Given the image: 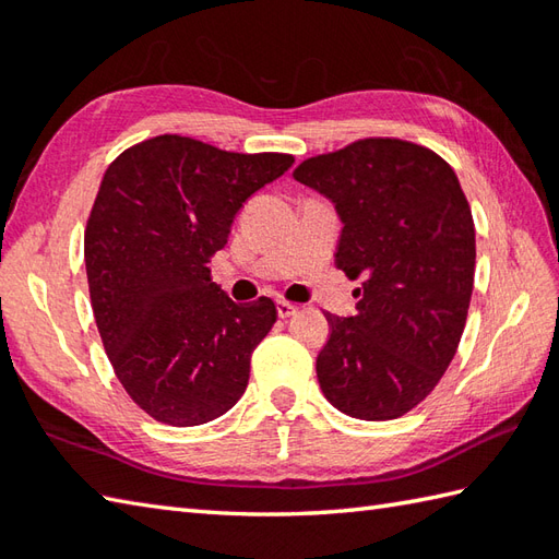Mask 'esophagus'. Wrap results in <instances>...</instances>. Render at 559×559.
Returning <instances> with one entry per match:
<instances>
[{
    "label": "esophagus",
    "mask_w": 559,
    "mask_h": 559,
    "mask_svg": "<svg viewBox=\"0 0 559 559\" xmlns=\"http://www.w3.org/2000/svg\"><path fill=\"white\" fill-rule=\"evenodd\" d=\"M276 312H278L281 319H288V317H293L295 312H298V305L286 302V300H278L276 302Z\"/></svg>",
    "instance_id": "34e87169"
}]
</instances>
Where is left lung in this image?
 <instances>
[{"label":"left lung","instance_id":"1","mask_svg":"<svg viewBox=\"0 0 559 559\" xmlns=\"http://www.w3.org/2000/svg\"><path fill=\"white\" fill-rule=\"evenodd\" d=\"M293 177L334 204L336 269L362 278L358 312H324L319 386L350 418H401L437 386L466 326L476 228L459 177L401 139L355 141L302 160Z\"/></svg>","mask_w":559,"mask_h":559}]
</instances>
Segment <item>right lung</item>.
Wrapping results in <instances>:
<instances>
[{
  "label": "right lung",
  "instance_id": "obj_1",
  "mask_svg": "<svg viewBox=\"0 0 559 559\" xmlns=\"http://www.w3.org/2000/svg\"><path fill=\"white\" fill-rule=\"evenodd\" d=\"M163 134L120 153L83 237L93 314L127 394L151 418L192 427L228 413L276 305H237L211 281L235 216L293 165Z\"/></svg>",
  "mask_w": 559,
  "mask_h": 559
}]
</instances>
